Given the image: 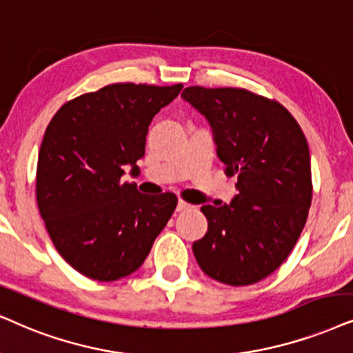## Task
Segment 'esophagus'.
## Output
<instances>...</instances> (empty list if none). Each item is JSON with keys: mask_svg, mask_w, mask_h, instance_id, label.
<instances>
[{"mask_svg": "<svg viewBox=\"0 0 353 353\" xmlns=\"http://www.w3.org/2000/svg\"><path fill=\"white\" fill-rule=\"evenodd\" d=\"M189 208H192V205L187 203L185 200H179V202H177V212H185V210Z\"/></svg>", "mask_w": 353, "mask_h": 353, "instance_id": "34e87169", "label": "esophagus"}]
</instances>
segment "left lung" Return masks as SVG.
<instances>
[{
    "mask_svg": "<svg viewBox=\"0 0 353 353\" xmlns=\"http://www.w3.org/2000/svg\"><path fill=\"white\" fill-rule=\"evenodd\" d=\"M182 97L208 119L228 176L231 203L203 205L208 231L195 241L200 269L243 287L265 279L292 252L313 199L310 146L300 123L275 99L243 88H185Z\"/></svg>",
    "mask_w": 353,
    "mask_h": 353,
    "instance_id": "obj_1",
    "label": "left lung"
}]
</instances>
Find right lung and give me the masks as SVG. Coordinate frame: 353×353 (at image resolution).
<instances>
[{"label":"right lung","mask_w":353,"mask_h":353,"mask_svg":"<svg viewBox=\"0 0 353 353\" xmlns=\"http://www.w3.org/2000/svg\"><path fill=\"white\" fill-rule=\"evenodd\" d=\"M182 84L115 83L65 102L39 151L35 195L53 246L79 274L114 282L145 262L177 205L145 195L123 166L145 154L151 120Z\"/></svg>","instance_id":"add662e5"}]
</instances>
